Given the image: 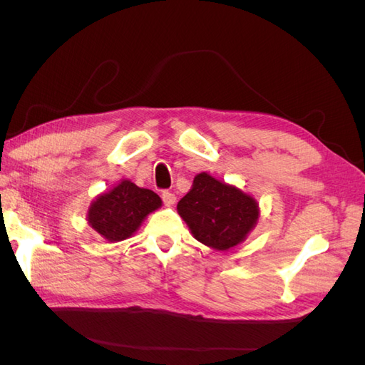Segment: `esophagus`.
Masks as SVG:
<instances>
[{"instance_id": "obj_1", "label": "esophagus", "mask_w": 365, "mask_h": 365, "mask_svg": "<svg viewBox=\"0 0 365 365\" xmlns=\"http://www.w3.org/2000/svg\"><path fill=\"white\" fill-rule=\"evenodd\" d=\"M161 197H163V202H164L165 207H170V205H173L176 202V196L172 192H163Z\"/></svg>"}]
</instances>
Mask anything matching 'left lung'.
I'll return each mask as SVG.
<instances>
[{"label": "left lung", "instance_id": "8db88e82", "mask_svg": "<svg viewBox=\"0 0 365 365\" xmlns=\"http://www.w3.org/2000/svg\"><path fill=\"white\" fill-rule=\"evenodd\" d=\"M180 216L201 244L227 251L244 242L257 225L260 208L254 196L207 172L195 176L192 189L178 202Z\"/></svg>", "mask_w": 365, "mask_h": 365}]
</instances>
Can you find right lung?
<instances>
[{"label": "right lung", "instance_id": "obj_1", "mask_svg": "<svg viewBox=\"0 0 365 365\" xmlns=\"http://www.w3.org/2000/svg\"><path fill=\"white\" fill-rule=\"evenodd\" d=\"M161 205V197L155 192L121 180L113 189L96 196L88 208L86 220L96 233L114 244L129 239Z\"/></svg>", "mask_w": 365, "mask_h": 365}]
</instances>
